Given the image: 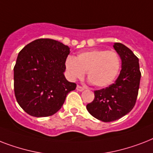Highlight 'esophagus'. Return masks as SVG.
<instances>
[{"label": "esophagus", "instance_id": "34e87169", "mask_svg": "<svg viewBox=\"0 0 153 153\" xmlns=\"http://www.w3.org/2000/svg\"><path fill=\"white\" fill-rule=\"evenodd\" d=\"M76 90H77V91H84V88H83V87H82V86H77Z\"/></svg>", "mask_w": 153, "mask_h": 153}]
</instances>
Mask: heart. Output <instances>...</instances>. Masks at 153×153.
I'll return each instance as SVG.
<instances>
[{
    "instance_id": "b5f03b06",
    "label": "heart",
    "mask_w": 153,
    "mask_h": 153,
    "mask_svg": "<svg viewBox=\"0 0 153 153\" xmlns=\"http://www.w3.org/2000/svg\"><path fill=\"white\" fill-rule=\"evenodd\" d=\"M121 67L120 56L116 51L92 49L80 52L76 59L68 56L65 67L70 79L83 78L85 74L94 86L103 88L113 83Z\"/></svg>"
}]
</instances>
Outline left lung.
Returning <instances> with one entry per match:
<instances>
[{
  "instance_id": "left-lung-1",
  "label": "left lung",
  "mask_w": 153,
  "mask_h": 153,
  "mask_svg": "<svg viewBox=\"0 0 153 153\" xmlns=\"http://www.w3.org/2000/svg\"><path fill=\"white\" fill-rule=\"evenodd\" d=\"M121 59V71L114 83L94 91V99L86 105L88 112L104 122L118 120L133 109L140 86L139 59L121 43L114 45Z\"/></svg>"
}]
</instances>
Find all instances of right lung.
<instances>
[{
    "mask_svg": "<svg viewBox=\"0 0 153 153\" xmlns=\"http://www.w3.org/2000/svg\"><path fill=\"white\" fill-rule=\"evenodd\" d=\"M69 47L51 39H38L19 52L14 67V92L20 106L31 116L59 111L76 84L64 76Z\"/></svg>",
    "mask_w": 153,
    "mask_h": 153,
    "instance_id": "obj_1",
    "label": "right lung"
}]
</instances>
